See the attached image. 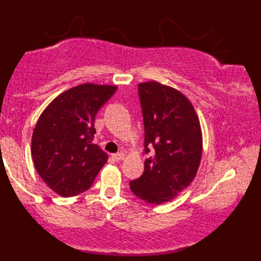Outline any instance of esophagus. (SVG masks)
Returning <instances> with one entry per match:
<instances>
[{"label": "esophagus", "instance_id": "obj_1", "mask_svg": "<svg viewBox=\"0 0 261 261\" xmlns=\"http://www.w3.org/2000/svg\"><path fill=\"white\" fill-rule=\"evenodd\" d=\"M113 159L116 160V162H119V160L124 159V153H123V152L115 153V154H113Z\"/></svg>", "mask_w": 261, "mask_h": 261}]
</instances>
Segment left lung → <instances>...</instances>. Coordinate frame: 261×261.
<instances>
[{
  "instance_id": "obj_1",
  "label": "left lung",
  "mask_w": 261,
  "mask_h": 261,
  "mask_svg": "<svg viewBox=\"0 0 261 261\" xmlns=\"http://www.w3.org/2000/svg\"><path fill=\"white\" fill-rule=\"evenodd\" d=\"M138 87L149 156L142 176L129 185L135 196L158 205L177 197L196 177L202 158L201 123L192 103L177 89L155 81Z\"/></svg>"
}]
</instances>
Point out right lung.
I'll return each instance as SVG.
<instances>
[{"label": "right lung", "mask_w": 261, "mask_h": 261, "mask_svg": "<svg viewBox=\"0 0 261 261\" xmlns=\"http://www.w3.org/2000/svg\"><path fill=\"white\" fill-rule=\"evenodd\" d=\"M116 85L84 83L64 91L41 113L32 135L35 170L63 197L88 190L108 160L92 144L95 116Z\"/></svg>", "instance_id": "right-lung-1"}]
</instances>
